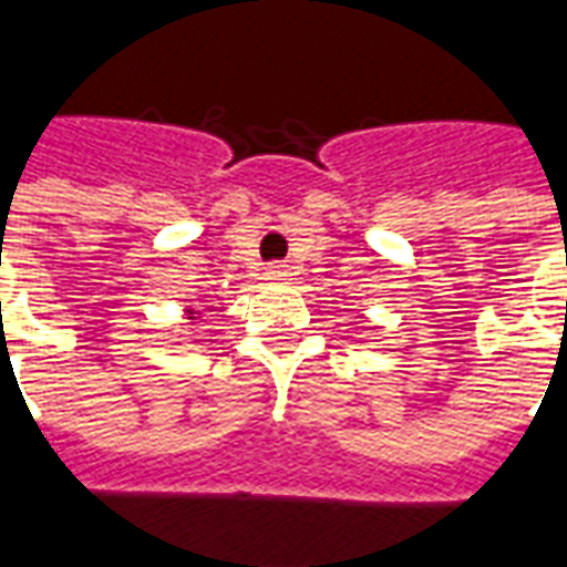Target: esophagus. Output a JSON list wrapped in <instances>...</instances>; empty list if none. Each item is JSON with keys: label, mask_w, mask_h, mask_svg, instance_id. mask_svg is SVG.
<instances>
[{"label": "esophagus", "mask_w": 567, "mask_h": 567, "mask_svg": "<svg viewBox=\"0 0 567 567\" xmlns=\"http://www.w3.org/2000/svg\"><path fill=\"white\" fill-rule=\"evenodd\" d=\"M266 278H269V280H289V269H287V266H269V269H266Z\"/></svg>", "instance_id": "34e87169"}]
</instances>
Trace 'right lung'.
Wrapping results in <instances>:
<instances>
[{
	"label": "right lung",
	"mask_w": 567,
	"mask_h": 567,
	"mask_svg": "<svg viewBox=\"0 0 567 567\" xmlns=\"http://www.w3.org/2000/svg\"><path fill=\"white\" fill-rule=\"evenodd\" d=\"M186 319H192V322H197V319H200V316H197L195 310H186Z\"/></svg>",
	"instance_id": "1"
}]
</instances>
